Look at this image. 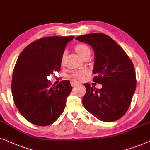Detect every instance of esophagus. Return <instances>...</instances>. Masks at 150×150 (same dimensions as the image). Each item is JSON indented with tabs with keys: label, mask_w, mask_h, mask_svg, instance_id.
Returning a JSON list of instances; mask_svg holds the SVG:
<instances>
[{
	"label": "esophagus",
	"mask_w": 150,
	"mask_h": 150,
	"mask_svg": "<svg viewBox=\"0 0 150 150\" xmlns=\"http://www.w3.org/2000/svg\"><path fill=\"white\" fill-rule=\"evenodd\" d=\"M71 86H72L73 87H75V86H77V85H79V82L76 81V80H74V79L71 80Z\"/></svg>",
	"instance_id": "34e87169"
}]
</instances>
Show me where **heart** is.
<instances>
[{
	"mask_svg": "<svg viewBox=\"0 0 150 150\" xmlns=\"http://www.w3.org/2000/svg\"><path fill=\"white\" fill-rule=\"evenodd\" d=\"M74 50L76 53L79 56L82 57L83 58H85L87 56H89L90 54V50L88 46L85 43H78L75 45L74 47ZM67 57V52H64L61 56L60 58V64L63 66L65 63ZM87 71H79L77 72L73 73L71 75V77L73 78L74 79L81 80L83 78L84 76L87 74Z\"/></svg>",
	"mask_w": 150,
	"mask_h": 150,
	"instance_id": "heart-1",
	"label": "heart"
}]
</instances>
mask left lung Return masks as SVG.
Segmentation results:
<instances>
[{"mask_svg":"<svg viewBox=\"0 0 150 150\" xmlns=\"http://www.w3.org/2000/svg\"><path fill=\"white\" fill-rule=\"evenodd\" d=\"M94 49L95 62L93 81L100 89L85 83L86 93L82 103L88 112L105 122L122 117L129 108L136 89V73L132 60L113 39L103 33L76 37Z\"/></svg>","mask_w":150,"mask_h":150,"instance_id":"left-lung-1","label":"left lung"}]
</instances>
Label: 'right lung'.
I'll return each mask as SVG.
<instances>
[{"label":"right lung","instance_id":"obj_1","mask_svg":"<svg viewBox=\"0 0 150 150\" xmlns=\"http://www.w3.org/2000/svg\"><path fill=\"white\" fill-rule=\"evenodd\" d=\"M72 37H45L29 44L19 56L13 72L11 92L17 109L30 123L53 124L66 106L70 81L56 86L47 77L60 70V58Z\"/></svg>","mask_w":150,"mask_h":150}]
</instances>
